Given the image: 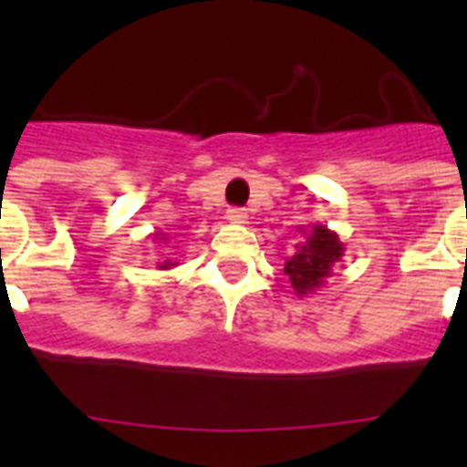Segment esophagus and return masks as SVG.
Instances as JSON below:
<instances>
[{"instance_id": "obj_1", "label": "esophagus", "mask_w": 467, "mask_h": 467, "mask_svg": "<svg viewBox=\"0 0 467 467\" xmlns=\"http://www.w3.org/2000/svg\"><path fill=\"white\" fill-rule=\"evenodd\" d=\"M226 220H229L231 224H245L247 213L243 208H229L226 210Z\"/></svg>"}]
</instances>
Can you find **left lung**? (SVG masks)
I'll list each match as a JSON object with an SVG mask.
<instances>
[{
  "label": "left lung",
  "instance_id": "obj_1",
  "mask_svg": "<svg viewBox=\"0 0 467 467\" xmlns=\"http://www.w3.org/2000/svg\"><path fill=\"white\" fill-rule=\"evenodd\" d=\"M299 231L304 243L295 245V254L285 262V274L290 275L296 296H308L332 275L334 264L341 262L346 247L339 234L323 224H311L308 229L299 226Z\"/></svg>",
  "mask_w": 467,
  "mask_h": 467
}]
</instances>
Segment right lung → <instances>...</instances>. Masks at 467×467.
<instances>
[{
	"label": "right lung",
	"mask_w": 467,
	"mask_h": 467,
	"mask_svg": "<svg viewBox=\"0 0 467 467\" xmlns=\"http://www.w3.org/2000/svg\"><path fill=\"white\" fill-rule=\"evenodd\" d=\"M154 238H156V241H163V243L168 241L166 234H163V231H156ZM172 266H177V264L172 262V259H166V262H161V264H159V269H161V271H168V269H172Z\"/></svg>",
	"instance_id": "obj_1"
}]
</instances>
